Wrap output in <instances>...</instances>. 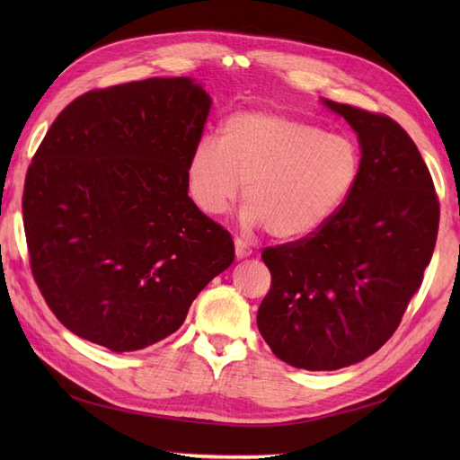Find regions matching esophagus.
Instances as JSON below:
<instances>
[{"label":"esophagus","instance_id":"obj_1","mask_svg":"<svg viewBox=\"0 0 460 460\" xmlns=\"http://www.w3.org/2000/svg\"><path fill=\"white\" fill-rule=\"evenodd\" d=\"M251 252H252V249L247 245L245 241H243V239H235V255H237L239 259L249 257Z\"/></svg>","mask_w":460,"mask_h":460}]
</instances>
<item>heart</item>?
<instances>
[{"label":"heart","instance_id":"b5f03b06","mask_svg":"<svg viewBox=\"0 0 460 460\" xmlns=\"http://www.w3.org/2000/svg\"><path fill=\"white\" fill-rule=\"evenodd\" d=\"M361 168L346 134L279 112L245 111L223 120L219 140L203 138L185 168L188 193L205 215H221L241 193V221L272 237L302 239L344 208Z\"/></svg>","mask_w":460,"mask_h":460}]
</instances>
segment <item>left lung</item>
<instances>
[{"mask_svg":"<svg viewBox=\"0 0 460 460\" xmlns=\"http://www.w3.org/2000/svg\"><path fill=\"white\" fill-rule=\"evenodd\" d=\"M324 104L358 134L359 178L324 227L262 251L272 280L257 312L272 354L310 371L358 364L394 336L438 231L433 178L411 136L385 114Z\"/></svg>","mask_w":460,"mask_h":460,"instance_id":"left-lung-1","label":"left lung"}]
</instances>
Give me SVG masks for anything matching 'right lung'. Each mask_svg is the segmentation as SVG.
Instances as JSON below:
<instances>
[{
	"label": "right lung",
	"mask_w": 460,
	"mask_h": 460,
	"mask_svg": "<svg viewBox=\"0 0 460 460\" xmlns=\"http://www.w3.org/2000/svg\"><path fill=\"white\" fill-rule=\"evenodd\" d=\"M211 99L188 76L89 91L57 116L23 188L29 265L57 320L109 348H148L235 259L185 168Z\"/></svg>",
	"instance_id": "right-lung-1"
}]
</instances>
